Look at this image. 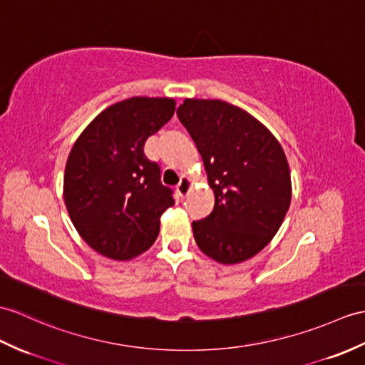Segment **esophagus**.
<instances>
[{
	"instance_id": "34e87169",
	"label": "esophagus",
	"mask_w": 365,
	"mask_h": 365,
	"mask_svg": "<svg viewBox=\"0 0 365 365\" xmlns=\"http://www.w3.org/2000/svg\"><path fill=\"white\" fill-rule=\"evenodd\" d=\"M192 185L194 182L190 179L188 175H183L180 179V183L177 185V192H179V196L183 199L188 196V192L192 190Z\"/></svg>"
}]
</instances>
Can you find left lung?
Instances as JSON below:
<instances>
[{
	"instance_id": "8db88e82",
	"label": "left lung",
	"mask_w": 365,
	"mask_h": 365,
	"mask_svg": "<svg viewBox=\"0 0 365 365\" xmlns=\"http://www.w3.org/2000/svg\"><path fill=\"white\" fill-rule=\"evenodd\" d=\"M177 115L215 191L213 211L192 222L196 244L221 264L255 257L272 241L291 205V171L282 144L255 116L221 99L188 98Z\"/></svg>"
}]
</instances>
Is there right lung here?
Returning a JSON list of instances; mask_svg holds the SVG:
<instances>
[{
	"label": "right lung",
	"mask_w": 365,
	"mask_h": 365,
	"mask_svg": "<svg viewBox=\"0 0 365 365\" xmlns=\"http://www.w3.org/2000/svg\"><path fill=\"white\" fill-rule=\"evenodd\" d=\"M173 98L135 96L103 110L66 160L63 199L81 238L103 257L127 261L146 252L160 217L174 205L144 143L171 120Z\"/></svg>",
	"instance_id": "1"
}]
</instances>
